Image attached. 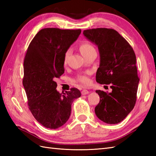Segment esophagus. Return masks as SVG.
<instances>
[{
  "instance_id": "1",
  "label": "esophagus",
  "mask_w": 156,
  "mask_h": 156,
  "mask_svg": "<svg viewBox=\"0 0 156 156\" xmlns=\"http://www.w3.org/2000/svg\"><path fill=\"white\" fill-rule=\"evenodd\" d=\"M89 93V91L87 90H85V89H84V90H82V92H81V94L82 95H85V94H87Z\"/></svg>"
}]
</instances>
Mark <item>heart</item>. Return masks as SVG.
<instances>
[{
	"mask_svg": "<svg viewBox=\"0 0 156 156\" xmlns=\"http://www.w3.org/2000/svg\"><path fill=\"white\" fill-rule=\"evenodd\" d=\"M79 49H80V51L82 53V54L86 58L88 55L91 54L92 53L96 52V49L94 47V45H92L90 41H82L80 45H79ZM71 54V49H68L64 53V64H66V63L68 62V59L69 56ZM88 73H86V74H79L77 78L75 80L76 82H78V83H80L82 85H88L90 84V79L88 77Z\"/></svg>",
	"mask_w": 156,
	"mask_h": 156,
	"instance_id": "1",
	"label": "heart"
}]
</instances>
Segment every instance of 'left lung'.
Instances as JSON below:
<instances>
[{
    "label": "left lung",
    "mask_w": 156,
    "mask_h": 156,
    "mask_svg": "<svg viewBox=\"0 0 156 156\" xmlns=\"http://www.w3.org/2000/svg\"><path fill=\"white\" fill-rule=\"evenodd\" d=\"M83 34L98 46L100 53L96 80L101 84H111L112 88L110 93L96 90L100 97L94 109L96 115L106 123H119L133 110L137 100L140 78L135 52L115 29H87Z\"/></svg>",
    "instance_id": "obj_1"
}]
</instances>
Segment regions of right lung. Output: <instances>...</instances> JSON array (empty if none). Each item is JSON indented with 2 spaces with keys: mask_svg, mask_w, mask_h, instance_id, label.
<instances>
[{
  "mask_svg": "<svg viewBox=\"0 0 156 156\" xmlns=\"http://www.w3.org/2000/svg\"><path fill=\"white\" fill-rule=\"evenodd\" d=\"M80 33V29H42L26 51L23 84L29 108L36 120L46 128L55 129L65 124L71 114L72 102L81 96L76 88L59 93L55 82L64 72L65 51Z\"/></svg>",
  "mask_w": 156,
  "mask_h": 156,
  "instance_id": "1",
  "label": "right lung"
}]
</instances>
